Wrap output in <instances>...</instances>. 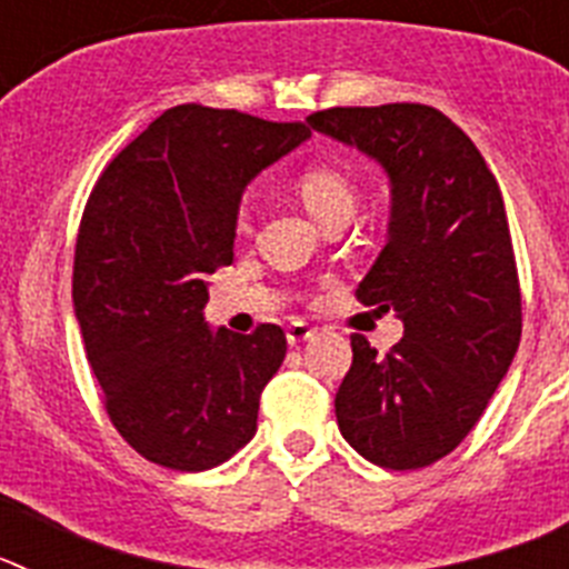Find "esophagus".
Here are the masks:
<instances>
[{
	"instance_id": "1",
	"label": "esophagus",
	"mask_w": 569,
	"mask_h": 569,
	"mask_svg": "<svg viewBox=\"0 0 569 569\" xmlns=\"http://www.w3.org/2000/svg\"><path fill=\"white\" fill-rule=\"evenodd\" d=\"M313 333L316 328H310V325H305V321H293V325L288 328V341L290 345H301V341H308Z\"/></svg>"
}]
</instances>
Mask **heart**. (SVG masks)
Instances as JSON below:
<instances>
[{
    "label": "heart",
    "instance_id": "1",
    "mask_svg": "<svg viewBox=\"0 0 569 569\" xmlns=\"http://www.w3.org/2000/svg\"><path fill=\"white\" fill-rule=\"evenodd\" d=\"M299 196L308 213L316 222H321L325 216L339 213V210H356V188L341 170L336 168H308L299 176ZM239 233L250 230L248 210L239 213Z\"/></svg>",
    "mask_w": 569,
    "mask_h": 569
}]
</instances>
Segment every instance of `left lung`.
I'll list each match as a JSON object with an SVG mask.
<instances>
[{
  "instance_id": "1",
  "label": "left lung",
  "mask_w": 569,
  "mask_h": 569,
  "mask_svg": "<svg viewBox=\"0 0 569 569\" xmlns=\"http://www.w3.org/2000/svg\"><path fill=\"white\" fill-rule=\"evenodd\" d=\"M308 124L387 173V244L356 296L405 325L387 356L353 336L336 421L367 461L419 470L461 445L519 350L505 199L476 144L436 108H330Z\"/></svg>"
}]
</instances>
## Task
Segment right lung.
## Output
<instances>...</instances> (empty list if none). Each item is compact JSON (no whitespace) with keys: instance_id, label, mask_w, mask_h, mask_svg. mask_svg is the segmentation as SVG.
<instances>
[{"instance_id":"1","label":"right lung","mask_w":569,"mask_h":569,"mask_svg":"<svg viewBox=\"0 0 569 569\" xmlns=\"http://www.w3.org/2000/svg\"><path fill=\"white\" fill-rule=\"evenodd\" d=\"M308 139L301 122L176 104L90 193L73 310L110 421L153 465L210 470L256 436L288 339L210 328L208 276L233 261L244 188Z\"/></svg>"}]
</instances>
